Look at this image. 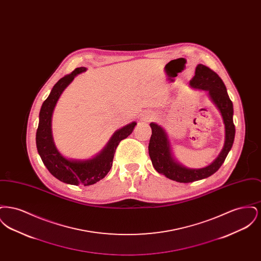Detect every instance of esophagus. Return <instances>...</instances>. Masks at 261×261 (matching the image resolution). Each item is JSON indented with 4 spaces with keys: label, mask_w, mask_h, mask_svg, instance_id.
I'll list each match as a JSON object with an SVG mask.
<instances>
[{
    "label": "esophagus",
    "mask_w": 261,
    "mask_h": 261,
    "mask_svg": "<svg viewBox=\"0 0 261 261\" xmlns=\"http://www.w3.org/2000/svg\"><path fill=\"white\" fill-rule=\"evenodd\" d=\"M154 118V116L152 115V114H144L143 115V117H142V120H146V121H150V120H152Z\"/></svg>",
    "instance_id": "obj_1"
}]
</instances>
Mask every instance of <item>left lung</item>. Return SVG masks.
<instances>
[{"mask_svg": "<svg viewBox=\"0 0 261 261\" xmlns=\"http://www.w3.org/2000/svg\"><path fill=\"white\" fill-rule=\"evenodd\" d=\"M191 87L208 92L210 98L222 115L225 124V143L217 159L206 167L188 168L174 160L169 140L162 126L150 123L151 136L149 139V154L154 169L159 173L180 183H190L207 178L215 173L233 146L235 139V125L233 122V102L229 98L222 79L210 67L198 64L195 76L190 81Z\"/></svg>", "mask_w": 261, "mask_h": 261, "instance_id": "8db88e82", "label": "left lung"}]
</instances>
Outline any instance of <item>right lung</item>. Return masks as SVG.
<instances>
[{"label": "right lung", "instance_id": "add662e5", "mask_svg": "<svg viewBox=\"0 0 261 261\" xmlns=\"http://www.w3.org/2000/svg\"><path fill=\"white\" fill-rule=\"evenodd\" d=\"M86 67H78L70 74L65 75L53 87L49 97L43 102L36 132L38 152L50 173L63 183L78 186L93 185L110 172L115 149L118 144L129 136L137 124L132 122L117 130L103 149L95 158L87 161L67 160L57 149L51 135V115L56 103L63 90L67 87L75 76L86 71Z\"/></svg>", "mask_w": 261, "mask_h": 261}]
</instances>
